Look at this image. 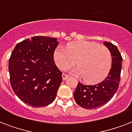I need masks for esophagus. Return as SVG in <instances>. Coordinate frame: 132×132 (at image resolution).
Segmentation results:
<instances>
[{"label":"esophagus","instance_id":"1","mask_svg":"<svg viewBox=\"0 0 132 132\" xmlns=\"http://www.w3.org/2000/svg\"><path fill=\"white\" fill-rule=\"evenodd\" d=\"M68 75L66 74H64V73H63L62 74V79H63V80H66V79L68 78Z\"/></svg>","mask_w":132,"mask_h":132}]
</instances>
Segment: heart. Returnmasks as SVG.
Here are the masks:
<instances>
[{"label":"heart","mask_w":132,"mask_h":132,"mask_svg":"<svg viewBox=\"0 0 132 132\" xmlns=\"http://www.w3.org/2000/svg\"><path fill=\"white\" fill-rule=\"evenodd\" d=\"M54 60L62 70H67L77 62L78 66L71 72L83 77L86 82L96 83L108 72L112 55L105 46L92 42L77 41L68 44L66 49L57 46L54 52Z\"/></svg>","instance_id":"1"}]
</instances>
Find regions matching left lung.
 I'll return each instance as SVG.
<instances>
[{"mask_svg": "<svg viewBox=\"0 0 132 132\" xmlns=\"http://www.w3.org/2000/svg\"><path fill=\"white\" fill-rule=\"evenodd\" d=\"M112 55V67L104 80L97 84L79 82L74 92L75 102L83 108L95 109L107 103L119 88L123 58L118 48L111 42H103Z\"/></svg>", "mask_w": 132, "mask_h": 132, "instance_id": "left-lung-1", "label": "left lung"}]
</instances>
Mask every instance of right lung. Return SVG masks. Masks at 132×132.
I'll use <instances>...</instances> for the list:
<instances>
[{
	"mask_svg": "<svg viewBox=\"0 0 132 132\" xmlns=\"http://www.w3.org/2000/svg\"><path fill=\"white\" fill-rule=\"evenodd\" d=\"M57 38L35 36L16 44L9 60L10 83L16 96L34 108L55 99L62 72L53 60Z\"/></svg>",
	"mask_w": 132,
	"mask_h": 132,
	"instance_id": "right-lung-1",
	"label": "right lung"
}]
</instances>
